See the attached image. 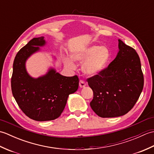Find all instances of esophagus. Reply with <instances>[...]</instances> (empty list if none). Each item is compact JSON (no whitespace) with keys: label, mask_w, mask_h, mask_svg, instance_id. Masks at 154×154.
<instances>
[{"label":"esophagus","mask_w":154,"mask_h":154,"mask_svg":"<svg viewBox=\"0 0 154 154\" xmlns=\"http://www.w3.org/2000/svg\"><path fill=\"white\" fill-rule=\"evenodd\" d=\"M85 86H86V83L83 80H80V81H79V87L81 88H83V87H85Z\"/></svg>","instance_id":"obj_1"}]
</instances>
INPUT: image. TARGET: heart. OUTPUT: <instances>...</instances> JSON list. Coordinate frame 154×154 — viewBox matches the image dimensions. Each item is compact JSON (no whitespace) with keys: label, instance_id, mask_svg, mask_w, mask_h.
Wrapping results in <instances>:
<instances>
[{"label":"heart","instance_id":"heart-1","mask_svg":"<svg viewBox=\"0 0 154 154\" xmlns=\"http://www.w3.org/2000/svg\"><path fill=\"white\" fill-rule=\"evenodd\" d=\"M72 58L83 65V71L90 76L99 74L106 67L110 58V52L106 48L100 45H91L72 54ZM69 67L74 68L75 65L70 60H65Z\"/></svg>","mask_w":154,"mask_h":154}]
</instances>
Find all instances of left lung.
I'll use <instances>...</instances> for the list:
<instances>
[{"label": "left lung", "instance_id": "1", "mask_svg": "<svg viewBox=\"0 0 154 154\" xmlns=\"http://www.w3.org/2000/svg\"><path fill=\"white\" fill-rule=\"evenodd\" d=\"M116 58L99 74L87 79L93 91L91 109L102 118L124 115L138 100L143 87V75L138 54L119 40Z\"/></svg>", "mask_w": 154, "mask_h": 154}]
</instances>
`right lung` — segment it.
<instances>
[{
	"instance_id": "1",
	"label": "right lung",
	"mask_w": 154,
	"mask_h": 154,
	"mask_svg": "<svg viewBox=\"0 0 154 154\" xmlns=\"http://www.w3.org/2000/svg\"><path fill=\"white\" fill-rule=\"evenodd\" d=\"M45 44L44 37L34 38L21 48L14 58L11 77L12 92L18 105L28 117L36 121L57 119L79 82L77 75L63 76L54 69L37 79L28 74L26 61Z\"/></svg>"
}]
</instances>
